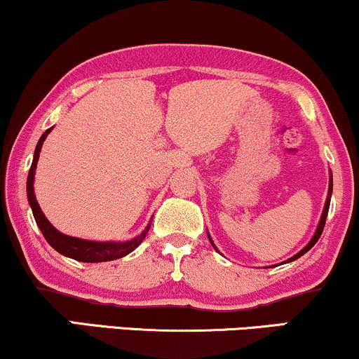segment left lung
<instances>
[{"mask_svg": "<svg viewBox=\"0 0 359 359\" xmlns=\"http://www.w3.org/2000/svg\"><path fill=\"white\" fill-rule=\"evenodd\" d=\"M332 191H333V178L332 176H330V188H328V198H327V203H325V209H323V214H322V219H320V224H318V227H316V232H315V236L311 237V241L309 242V245H306L305 249H302L299 254L297 255H293L292 259H288V262H292V260H295V259H299L300 255H304L305 252H309V250L313 248V245L316 244V241L320 239V236H322V232H323V227H325V222H327V214H328V208H330V199H332ZM209 237V236H208ZM209 241H211V237H209ZM212 244V242H211ZM212 248H214V244H212ZM216 249V248H214Z\"/></svg>", "mask_w": 359, "mask_h": 359, "instance_id": "8db88e82", "label": "left lung"}]
</instances>
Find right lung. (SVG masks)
I'll return each instance as SVG.
<instances>
[{
	"label": "right lung",
	"mask_w": 359,
	"mask_h": 359,
	"mask_svg": "<svg viewBox=\"0 0 359 359\" xmlns=\"http://www.w3.org/2000/svg\"><path fill=\"white\" fill-rule=\"evenodd\" d=\"M49 132H50V128L46 130V132L43 133V137H41L39 142H37V147L34 151V160H32L29 175H27V199H29L36 224L39 226L44 239L48 241L59 254L67 255V257H71V259H76V260H79V262H109V260L120 259V257H123V255L132 252L133 249H137L138 245L142 244V241L145 239V236L148 234V229H150L151 224H148L147 229L143 231L138 237H135L133 241H128V242H92V241H83V239H77V237L60 234V232L55 229V227L50 224L48 219H46L43 211H41L39 204H37V201H36L34 186H32V181H34V171H36L37 160H39L41 147H43V142L46 140V137H48Z\"/></svg>",
	"instance_id": "obj_1"
}]
</instances>
